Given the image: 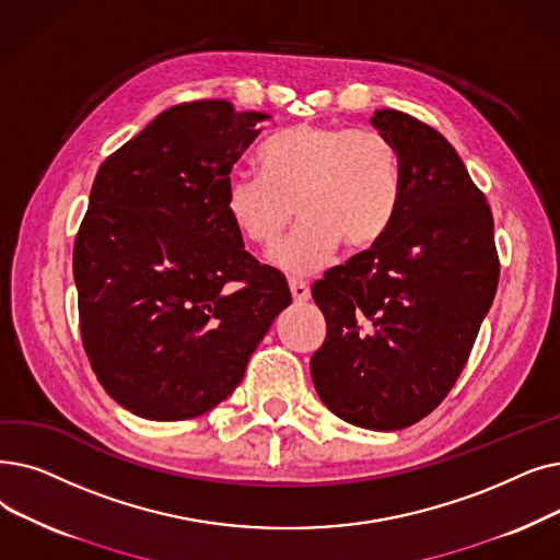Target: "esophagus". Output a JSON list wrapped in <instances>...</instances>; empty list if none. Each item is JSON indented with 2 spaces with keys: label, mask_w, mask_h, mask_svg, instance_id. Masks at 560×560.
<instances>
[{
  "label": "esophagus",
  "mask_w": 560,
  "mask_h": 560,
  "mask_svg": "<svg viewBox=\"0 0 560 560\" xmlns=\"http://www.w3.org/2000/svg\"><path fill=\"white\" fill-rule=\"evenodd\" d=\"M290 293H293V300L298 302V304H304V302H308V298H311V288H308V283L306 281H300V279H290Z\"/></svg>",
  "instance_id": "esophagus-1"
}]
</instances>
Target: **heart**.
<instances>
[{
	"label": "heart",
	"instance_id": "heart-1",
	"mask_svg": "<svg viewBox=\"0 0 560 560\" xmlns=\"http://www.w3.org/2000/svg\"><path fill=\"white\" fill-rule=\"evenodd\" d=\"M260 174L224 180V212L252 245L279 240L298 212L300 224L270 252L281 272L304 277L325 267L340 245L373 249L400 206L402 162L396 143L373 128L300 124L262 145Z\"/></svg>",
	"mask_w": 560,
	"mask_h": 560
}]
</instances>
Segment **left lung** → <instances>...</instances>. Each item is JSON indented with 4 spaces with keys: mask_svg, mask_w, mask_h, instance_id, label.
Here are the masks:
<instances>
[{
    "mask_svg": "<svg viewBox=\"0 0 560 560\" xmlns=\"http://www.w3.org/2000/svg\"><path fill=\"white\" fill-rule=\"evenodd\" d=\"M371 124L400 153V206L373 249L313 285L327 338L311 377L338 419L388 432L448 396L497 295L499 256L492 210L453 145L398 109Z\"/></svg>",
    "mask_w": 560,
    "mask_h": 560,
    "instance_id": "obj_1",
    "label": "left lung"
}]
</instances>
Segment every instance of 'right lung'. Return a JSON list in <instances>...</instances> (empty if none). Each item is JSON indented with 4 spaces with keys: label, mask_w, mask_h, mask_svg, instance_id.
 <instances>
[{
    "label": "right lung",
    "mask_w": 560,
    "mask_h": 560,
    "mask_svg": "<svg viewBox=\"0 0 560 560\" xmlns=\"http://www.w3.org/2000/svg\"><path fill=\"white\" fill-rule=\"evenodd\" d=\"M267 118L183 103L95 174L72 249L82 343L105 392L141 419H194L226 400L293 302L224 212V180Z\"/></svg>",
    "instance_id": "add662e5"
}]
</instances>
